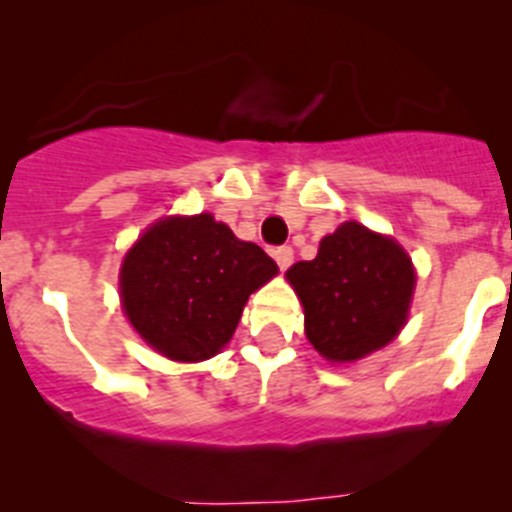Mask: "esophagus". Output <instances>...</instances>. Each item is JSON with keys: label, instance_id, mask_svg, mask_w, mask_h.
Listing matches in <instances>:
<instances>
[{"label": "esophagus", "instance_id": "esophagus-1", "mask_svg": "<svg viewBox=\"0 0 512 512\" xmlns=\"http://www.w3.org/2000/svg\"><path fill=\"white\" fill-rule=\"evenodd\" d=\"M272 257H275V262H278L280 270H288V267L293 265V247L290 245L275 247V250H272Z\"/></svg>", "mask_w": 512, "mask_h": 512}]
</instances>
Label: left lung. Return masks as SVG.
<instances>
[{
    "instance_id": "left-lung-1",
    "label": "left lung",
    "mask_w": 512,
    "mask_h": 512,
    "mask_svg": "<svg viewBox=\"0 0 512 512\" xmlns=\"http://www.w3.org/2000/svg\"><path fill=\"white\" fill-rule=\"evenodd\" d=\"M288 280L305 308V336L328 361H356L386 346L407 321L414 267L394 240L343 222L315 260L295 262Z\"/></svg>"
}]
</instances>
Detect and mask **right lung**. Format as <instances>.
<instances>
[{"mask_svg": "<svg viewBox=\"0 0 512 512\" xmlns=\"http://www.w3.org/2000/svg\"><path fill=\"white\" fill-rule=\"evenodd\" d=\"M278 265L255 242H240L212 214L156 222L121 267V300L131 326L174 361L222 351L242 308Z\"/></svg>", "mask_w": 512, "mask_h": 512, "instance_id": "add662e5", "label": "right lung"}]
</instances>
